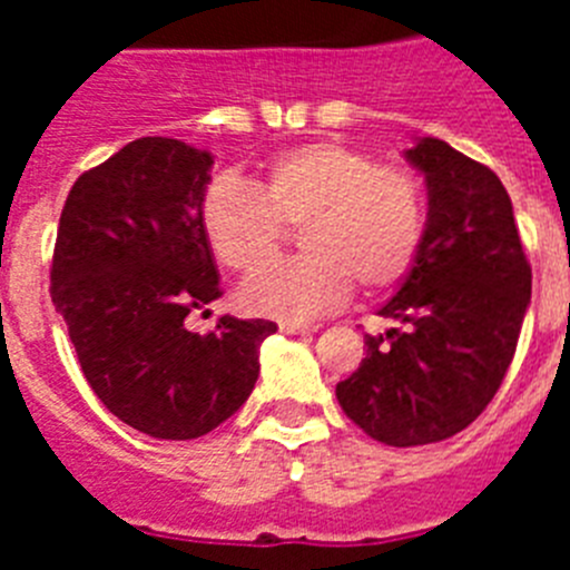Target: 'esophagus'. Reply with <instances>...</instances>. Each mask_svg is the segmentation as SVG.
Wrapping results in <instances>:
<instances>
[{
	"instance_id": "34e87169",
	"label": "esophagus",
	"mask_w": 570,
	"mask_h": 570,
	"mask_svg": "<svg viewBox=\"0 0 570 570\" xmlns=\"http://www.w3.org/2000/svg\"><path fill=\"white\" fill-rule=\"evenodd\" d=\"M322 325H308V322H279L282 334L291 336H314Z\"/></svg>"
}]
</instances>
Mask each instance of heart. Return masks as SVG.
<instances>
[{"label": "heart", "mask_w": 570, "mask_h": 570, "mask_svg": "<svg viewBox=\"0 0 570 570\" xmlns=\"http://www.w3.org/2000/svg\"><path fill=\"white\" fill-rule=\"evenodd\" d=\"M305 256L262 271L242 288L254 314L314 320L336 311L354 282L367 294L396 288L425 239V194L411 170L380 165L342 142L274 156L254 188L216 179L203 196V234L225 268L254 274L274 262L285 228Z\"/></svg>", "instance_id": "b5f03b06"}]
</instances>
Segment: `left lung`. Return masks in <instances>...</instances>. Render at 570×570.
Instances as JSON below:
<instances>
[{
	"instance_id": "obj_1",
	"label": "left lung",
	"mask_w": 570,
	"mask_h": 570,
	"mask_svg": "<svg viewBox=\"0 0 570 570\" xmlns=\"http://www.w3.org/2000/svg\"><path fill=\"white\" fill-rule=\"evenodd\" d=\"M405 159L425 174V239L380 308L400 328L365 336L367 354L336 400L376 442L414 448L460 434L500 391L531 302V265L500 176L442 139Z\"/></svg>"
}]
</instances>
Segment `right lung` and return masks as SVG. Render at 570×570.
<instances>
[{"label":"right lung","instance_id":"add662e5","mask_svg":"<svg viewBox=\"0 0 570 570\" xmlns=\"http://www.w3.org/2000/svg\"><path fill=\"white\" fill-rule=\"evenodd\" d=\"M214 156L168 136H142L85 170L59 216L50 296L79 365L110 414L156 440H196L250 396L268 320L219 316L185 328L219 299L203 234Z\"/></svg>","mask_w":570,"mask_h":570}]
</instances>
